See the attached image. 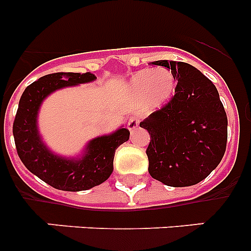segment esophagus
Returning <instances> with one entry per match:
<instances>
[{
    "label": "esophagus",
    "mask_w": 251,
    "mask_h": 251,
    "mask_svg": "<svg viewBox=\"0 0 251 251\" xmlns=\"http://www.w3.org/2000/svg\"><path fill=\"white\" fill-rule=\"evenodd\" d=\"M138 124H139V119L137 118V117H132V118H129V121H128V129L129 130H134L138 128Z\"/></svg>",
    "instance_id": "34e87169"
}]
</instances>
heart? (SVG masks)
I'll return each mask as SVG.
<instances>
[{
	"label": "heart",
	"instance_id": "obj_1",
	"mask_svg": "<svg viewBox=\"0 0 251 251\" xmlns=\"http://www.w3.org/2000/svg\"><path fill=\"white\" fill-rule=\"evenodd\" d=\"M175 89V79L167 70H142L130 79L129 90L136 98H146L152 106L163 104L171 98Z\"/></svg>",
	"mask_w": 251,
	"mask_h": 251
}]
</instances>
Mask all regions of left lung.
<instances>
[{"mask_svg":"<svg viewBox=\"0 0 251 251\" xmlns=\"http://www.w3.org/2000/svg\"><path fill=\"white\" fill-rule=\"evenodd\" d=\"M152 64L171 69L177 85L171 100L139 123L151 136L148 172L172 187L196 185L225 154V109L216 86L192 65L168 60Z\"/></svg>","mask_w":251,"mask_h":251,"instance_id":"obj_1","label":"left lung"}]
</instances>
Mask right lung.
<instances>
[{
	"label": "right lung",
	"mask_w": 251,
	"mask_h": 251,
	"mask_svg": "<svg viewBox=\"0 0 251 251\" xmlns=\"http://www.w3.org/2000/svg\"><path fill=\"white\" fill-rule=\"evenodd\" d=\"M95 79L90 73H54L30 84L20 99L12 127L17 154L31 174L57 190L84 191L103 183L113 172L115 150L129 139V130L121 128L92 139L81 158L68 159L50 152L40 138L36 122L44 99L57 89Z\"/></svg>",
	"instance_id": "1"
}]
</instances>
